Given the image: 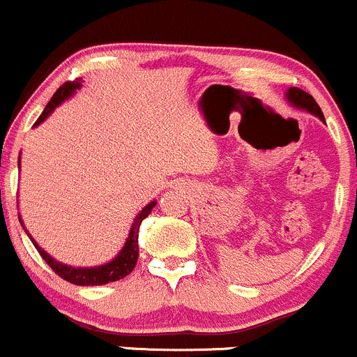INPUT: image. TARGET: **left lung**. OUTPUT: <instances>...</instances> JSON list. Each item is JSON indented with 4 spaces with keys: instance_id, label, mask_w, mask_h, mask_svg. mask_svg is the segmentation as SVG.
<instances>
[{
    "instance_id": "8db88e82",
    "label": "left lung",
    "mask_w": 357,
    "mask_h": 357,
    "mask_svg": "<svg viewBox=\"0 0 357 357\" xmlns=\"http://www.w3.org/2000/svg\"><path fill=\"white\" fill-rule=\"evenodd\" d=\"M285 99L297 109H304V112L311 113V115L318 116L323 123H325V116H323L321 108L318 106V102L314 101V98L311 94H307L306 91L299 89V87H290L285 93Z\"/></svg>"
}]
</instances>
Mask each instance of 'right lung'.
<instances>
[{
  "mask_svg": "<svg viewBox=\"0 0 357 357\" xmlns=\"http://www.w3.org/2000/svg\"><path fill=\"white\" fill-rule=\"evenodd\" d=\"M80 87H82L80 79L75 80V82H65L63 86L53 94V98H51V101L46 105L41 116L38 119V122L34 123V127L41 125L44 120L54 112V108H58L65 99L72 98L73 94H75V91L80 89ZM18 167H20V160H18ZM154 206H156V201H151V203L146 204L144 208L137 213V216H135L134 222H132L130 230H128L127 241H125L123 248L120 249L119 255H116L112 261H108V263L99 264V266H70V264L60 263V261L54 259L53 256L47 255L41 245L32 238V235L27 232V229H25L22 218L20 223L22 227H24L25 234H27L29 238L32 241V244H34L36 249L39 251V255L43 256V259L46 261L51 266V270L56 275H60L63 280H67L73 285H84V287H86V285H105L109 284V282H116L120 280V278H125L135 268V263H137L139 258V227H141L142 220L151 213Z\"/></svg>",
  "mask_w": 357,
  "mask_h": 357,
  "instance_id": "add662e5",
  "label": "right lung"
}]
</instances>
